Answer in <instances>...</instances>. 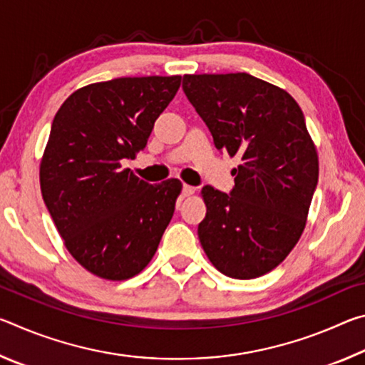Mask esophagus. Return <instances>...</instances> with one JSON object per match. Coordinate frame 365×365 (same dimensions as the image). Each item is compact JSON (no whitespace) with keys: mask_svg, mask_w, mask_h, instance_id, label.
Returning <instances> with one entry per match:
<instances>
[{"mask_svg":"<svg viewBox=\"0 0 365 365\" xmlns=\"http://www.w3.org/2000/svg\"><path fill=\"white\" fill-rule=\"evenodd\" d=\"M182 195H183V197H188L191 195H195V187H191V185H183Z\"/></svg>","mask_w":365,"mask_h":365,"instance_id":"obj_1","label":"esophagus"}]
</instances>
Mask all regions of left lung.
Masks as SVG:
<instances>
[{"label":"left lung","mask_w":365,"mask_h":365,"mask_svg":"<svg viewBox=\"0 0 365 365\" xmlns=\"http://www.w3.org/2000/svg\"><path fill=\"white\" fill-rule=\"evenodd\" d=\"M183 91L219 151L240 156L230 195L201 190L197 237L230 279H257L299 242L319 180V156L294 98L246 72L183 76Z\"/></svg>","instance_id":"left-lung-1"}]
</instances>
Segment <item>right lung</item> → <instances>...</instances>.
Instances as JSON below:
<instances>
[{
	"label": "right lung",
	"instance_id": "add662e5",
	"mask_svg": "<svg viewBox=\"0 0 365 365\" xmlns=\"http://www.w3.org/2000/svg\"><path fill=\"white\" fill-rule=\"evenodd\" d=\"M180 76L122 77L82 86L54 115L40 163L43 201L64 246L91 274L127 280L156 252L182 191L123 169L145 150Z\"/></svg>",
	"mask_w": 365,
	"mask_h": 365
}]
</instances>
